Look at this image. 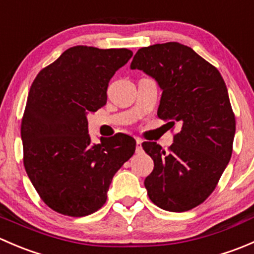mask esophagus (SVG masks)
<instances>
[{
  "label": "esophagus",
  "mask_w": 254,
  "mask_h": 254,
  "mask_svg": "<svg viewBox=\"0 0 254 254\" xmlns=\"http://www.w3.org/2000/svg\"><path fill=\"white\" fill-rule=\"evenodd\" d=\"M142 140L140 137H136V152H141L142 147H141Z\"/></svg>",
  "instance_id": "esophagus-1"
}]
</instances>
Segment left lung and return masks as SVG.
I'll return each mask as SVG.
<instances>
[{
	"label": "left lung",
	"instance_id": "obj_1",
	"mask_svg": "<svg viewBox=\"0 0 254 254\" xmlns=\"http://www.w3.org/2000/svg\"><path fill=\"white\" fill-rule=\"evenodd\" d=\"M130 67L160 84L158 118L181 125L168 151L142 143L155 165L145 179L148 198L167 211H188L214 191L231 158L236 120L226 84L215 66L176 42L139 49Z\"/></svg>",
	"mask_w": 254,
	"mask_h": 254
}]
</instances>
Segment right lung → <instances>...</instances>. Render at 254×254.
Returning <instances> with one entry per match:
<instances>
[{"label": "right lung", "mask_w": 254, "mask_h": 254, "mask_svg": "<svg viewBox=\"0 0 254 254\" xmlns=\"http://www.w3.org/2000/svg\"><path fill=\"white\" fill-rule=\"evenodd\" d=\"M129 49L78 45L64 51L33 81L20 124L25 172L42 200L59 214L87 216L107 201L120 167L136 141L125 134L92 145L87 114L107 103L115 71Z\"/></svg>", "instance_id": "right-lung-1"}]
</instances>
